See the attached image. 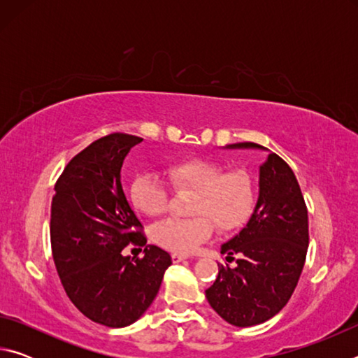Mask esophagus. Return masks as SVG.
<instances>
[{"instance_id": "esophagus-1", "label": "esophagus", "mask_w": 358, "mask_h": 358, "mask_svg": "<svg viewBox=\"0 0 358 358\" xmlns=\"http://www.w3.org/2000/svg\"><path fill=\"white\" fill-rule=\"evenodd\" d=\"M186 259H187V257L185 256V254H177V252L172 254V260H173L175 264H178V262H183V260H186Z\"/></svg>"}]
</instances>
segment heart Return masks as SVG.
Wrapping results in <instances>:
<instances>
[{"label":"heart","mask_w":358,"mask_h":358,"mask_svg":"<svg viewBox=\"0 0 358 358\" xmlns=\"http://www.w3.org/2000/svg\"><path fill=\"white\" fill-rule=\"evenodd\" d=\"M167 177L177 191L196 194L191 220H166L156 224L153 240L169 251L189 254L210 238L215 226L227 232L245 221L252 205V181L243 172L205 159H185L167 167ZM131 201L141 213L159 216L169 203L167 185L156 173H142L131 185ZM210 220L208 222V220Z\"/></svg>","instance_id":"1"}]
</instances>
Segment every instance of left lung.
<instances>
[{
    "label": "left lung",
    "mask_w": 358,
    "mask_h": 358,
    "mask_svg": "<svg viewBox=\"0 0 358 358\" xmlns=\"http://www.w3.org/2000/svg\"><path fill=\"white\" fill-rule=\"evenodd\" d=\"M230 150L268 151L259 166L257 202L246 226L221 246L237 266L217 264L210 306L235 327H252L276 316L294 294L308 250V211L299 181L280 156L259 143L226 145Z\"/></svg>",
    "instance_id": "obj_1"
}]
</instances>
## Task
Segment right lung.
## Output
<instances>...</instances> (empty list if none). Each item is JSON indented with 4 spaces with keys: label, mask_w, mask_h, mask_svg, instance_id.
<instances>
[{
    "label": "right lung",
    "mask_w": 358,
    "mask_h": 358,
    "mask_svg": "<svg viewBox=\"0 0 358 358\" xmlns=\"http://www.w3.org/2000/svg\"><path fill=\"white\" fill-rule=\"evenodd\" d=\"M143 138L110 134L88 145L62 173L52 199L50 241L59 280L77 310L93 322L134 324L159 292L171 254L148 245L121 186V167ZM144 245L141 259L120 252Z\"/></svg>",
    "instance_id": "right-lung-1"
}]
</instances>
